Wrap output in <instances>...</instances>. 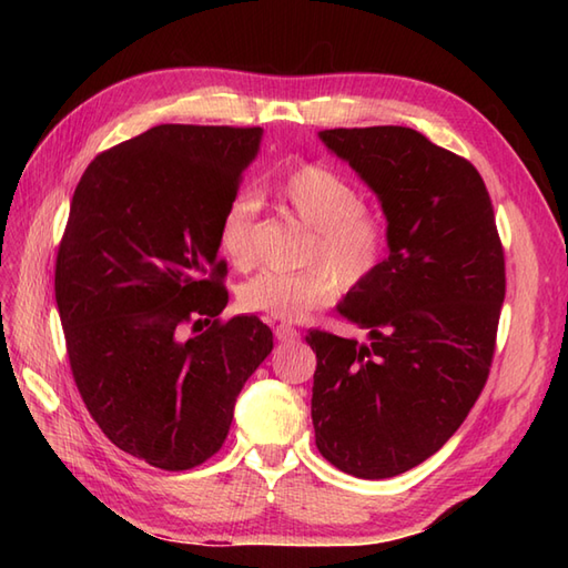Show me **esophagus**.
I'll use <instances>...</instances> for the list:
<instances>
[{
    "label": "esophagus",
    "mask_w": 568,
    "mask_h": 568,
    "mask_svg": "<svg viewBox=\"0 0 568 568\" xmlns=\"http://www.w3.org/2000/svg\"><path fill=\"white\" fill-rule=\"evenodd\" d=\"M275 339L283 342V344H291V342L300 339V332L293 327V324H277Z\"/></svg>",
    "instance_id": "esophagus-1"
}]
</instances>
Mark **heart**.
Masks as SVG:
<instances>
[{
	"instance_id": "obj_1",
	"label": "heart",
	"mask_w": 568,
	"mask_h": 568,
	"mask_svg": "<svg viewBox=\"0 0 568 568\" xmlns=\"http://www.w3.org/2000/svg\"><path fill=\"white\" fill-rule=\"evenodd\" d=\"M275 202L312 229V244L297 273L265 271L241 285L239 303L265 317L300 322L329 305L344 287H358L378 273L388 256L390 232L381 214L364 207V195L332 168L300 163L271 183ZM258 204L248 195L229 200L216 241L239 271L253 263V224Z\"/></svg>"
}]
</instances>
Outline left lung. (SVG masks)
I'll return each instance as SVG.
<instances>
[{
  "instance_id": "8db88e82",
  "label": "left lung",
  "mask_w": 568,
  "mask_h": 568,
  "mask_svg": "<svg viewBox=\"0 0 568 568\" xmlns=\"http://www.w3.org/2000/svg\"><path fill=\"white\" fill-rule=\"evenodd\" d=\"M320 141L378 197L388 258L339 315L368 342L312 329L320 454L356 478L415 468L484 390L505 300V258L484 178L407 126L324 129Z\"/></svg>"
}]
</instances>
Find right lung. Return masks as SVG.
I'll return each mask as SVG.
<instances>
[{
	"instance_id": "right-lung-1",
	"label": "right lung",
	"mask_w": 568,
	"mask_h": 568,
	"mask_svg": "<svg viewBox=\"0 0 568 568\" xmlns=\"http://www.w3.org/2000/svg\"><path fill=\"white\" fill-rule=\"evenodd\" d=\"M261 139V126H153L100 153L70 202L55 303L72 378L110 442L155 468L220 452L273 352L258 317L216 322L229 303L216 229Z\"/></svg>"
}]
</instances>
